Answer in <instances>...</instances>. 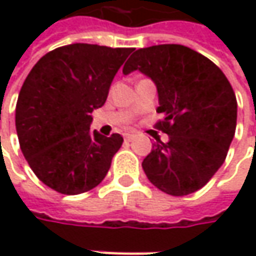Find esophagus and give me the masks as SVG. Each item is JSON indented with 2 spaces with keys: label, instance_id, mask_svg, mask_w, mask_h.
<instances>
[{
  "label": "esophagus",
  "instance_id": "1",
  "mask_svg": "<svg viewBox=\"0 0 256 256\" xmlns=\"http://www.w3.org/2000/svg\"><path fill=\"white\" fill-rule=\"evenodd\" d=\"M134 136H135L134 134H126V135H125V140H126V141H132Z\"/></svg>",
  "mask_w": 256,
  "mask_h": 256
}]
</instances>
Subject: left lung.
I'll list each match as a JSON object with an SVG mask.
<instances>
[{
    "label": "left lung",
    "instance_id": "left-lung-1",
    "mask_svg": "<svg viewBox=\"0 0 256 256\" xmlns=\"http://www.w3.org/2000/svg\"><path fill=\"white\" fill-rule=\"evenodd\" d=\"M140 71L158 92L156 140L142 168L158 190L182 196L201 190L221 168L236 128V98L221 70L200 52L178 44L136 50L124 75Z\"/></svg>",
    "mask_w": 256,
    "mask_h": 256
}]
</instances>
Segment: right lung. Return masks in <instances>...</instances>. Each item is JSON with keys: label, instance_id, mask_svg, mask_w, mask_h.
<instances>
[{"label": "right lung", "instance_id": "1", "mask_svg": "<svg viewBox=\"0 0 256 256\" xmlns=\"http://www.w3.org/2000/svg\"><path fill=\"white\" fill-rule=\"evenodd\" d=\"M134 48L71 44L45 54L25 78L15 110L21 151L50 188L65 195L90 191L102 181L120 134L90 131L114 76Z\"/></svg>", "mask_w": 256, "mask_h": 256}]
</instances>
